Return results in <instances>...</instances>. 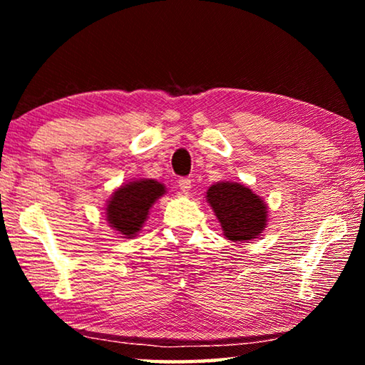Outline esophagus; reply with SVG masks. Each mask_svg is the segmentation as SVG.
<instances>
[{
    "label": "esophagus",
    "mask_w": 365,
    "mask_h": 365,
    "mask_svg": "<svg viewBox=\"0 0 365 365\" xmlns=\"http://www.w3.org/2000/svg\"><path fill=\"white\" fill-rule=\"evenodd\" d=\"M177 183H178V188H180L183 193H188V191L191 190V180H190V178H180V180H178Z\"/></svg>",
    "instance_id": "34e87169"
}]
</instances>
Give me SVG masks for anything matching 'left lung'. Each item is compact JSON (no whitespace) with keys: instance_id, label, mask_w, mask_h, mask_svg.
Masks as SVG:
<instances>
[{"instance_id":"obj_1","label":"left lung","mask_w":365,"mask_h":365,"mask_svg":"<svg viewBox=\"0 0 365 365\" xmlns=\"http://www.w3.org/2000/svg\"><path fill=\"white\" fill-rule=\"evenodd\" d=\"M206 197L217 215L224 235L232 242L257 238L267 224V206L242 183L211 185Z\"/></svg>"}]
</instances>
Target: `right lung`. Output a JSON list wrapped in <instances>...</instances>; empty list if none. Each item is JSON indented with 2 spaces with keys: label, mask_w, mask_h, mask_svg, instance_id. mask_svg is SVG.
I'll return each mask as SVG.
<instances>
[{
  "label": "right lung",
  "mask_w": 365,
  "mask_h": 365,
  "mask_svg": "<svg viewBox=\"0 0 365 365\" xmlns=\"http://www.w3.org/2000/svg\"><path fill=\"white\" fill-rule=\"evenodd\" d=\"M164 193V185L150 178L122 185L108 202V222L123 238L135 237L143 227L154 201Z\"/></svg>",
  "instance_id": "add662e5"
}]
</instances>
